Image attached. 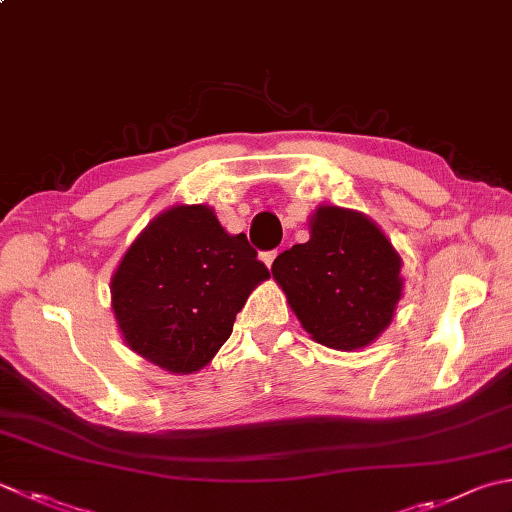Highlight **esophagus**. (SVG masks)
Here are the masks:
<instances>
[{
  "label": "esophagus",
  "mask_w": 512,
  "mask_h": 512,
  "mask_svg": "<svg viewBox=\"0 0 512 512\" xmlns=\"http://www.w3.org/2000/svg\"><path fill=\"white\" fill-rule=\"evenodd\" d=\"M275 257H277V250H268V253H262V262L266 264V268H270V266H273V262H275Z\"/></svg>",
  "instance_id": "esophagus-1"
}]
</instances>
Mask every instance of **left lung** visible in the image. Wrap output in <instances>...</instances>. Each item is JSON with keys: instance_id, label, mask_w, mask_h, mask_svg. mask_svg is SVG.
<instances>
[{"instance_id": "obj_1", "label": "left lung", "mask_w": 512, "mask_h": 512, "mask_svg": "<svg viewBox=\"0 0 512 512\" xmlns=\"http://www.w3.org/2000/svg\"><path fill=\"white\" fill-rule=\"evenodd\" d=\"M310 239L279 255L270 273L290 310L317 344L357 350L373 344L404 295L402 257L373 219L317 206Z\"/></svg>"}]
</instances>
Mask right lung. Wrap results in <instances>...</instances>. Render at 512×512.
Here are the masks:
<instances>
[{"instance_id": "obj_1", "label": "right lung", "mask_w": 512, "mask_h": 512, "mask_svg": "<svg viewBox=\"0 0 512 512\" xmlns=\"http://www.w3.org/2000/svg\"><path fill=\"white\" fill-rule=\"evenodd\" d=\"M268 277L246 235H230L208 204H175L128 246L110 277V306L133 353L190 375L217 355Z\"/></svg>"}]
</instances>
